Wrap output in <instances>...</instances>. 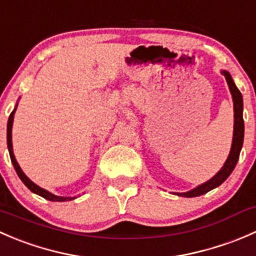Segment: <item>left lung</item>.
<instances>
[{"label":"left lung","mask_w":256,"mask_h":256,"mask_svg":"<svg viewBox=\"0 0 256 256\" xmlns=\"http://www.w3.org/2000/svg\"><path fill=\"white\" fill-rule=\"evenodd\" d=\"M222 74L226 76V82H228L229 90H230L232 98H233V105H234V128H233V141H232V147L230 152L228 154V158L224 162L223 167L214 174L210 180H208L207 182L202 183V184L197 186L193 190H188V192L183 193H176L180 197H198V196H202L204 193L209 192V190H214L218 186H220L224 180H226L230 174L233 172V170L236 168V164L239 160L240 151H242V141H244V120H242V92H239V89L236 88V82H234L233 78L229 74V72L222 70Z\"/></svg>","instance_id":"1"}]
</instances>
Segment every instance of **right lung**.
I'll return each mask as SVG.
<instances>
[{"label":"right lung","instance_id":"right-lung-1","mask_svg":"<svg viewBox=\"0 0 256 256\" xmlns=\"http://www.w3.org/2000/svg\"><path fill=\"white\" fill-rule=\"evenodd\" d=\"M17 105H18V102L16 104V106H14V112H12L11 115H10L8 122H7V147H8L10 157H11L12 164H14V170H16L18 177L20 178V180L24 183L26 187H27L28 190H30V192L36 193V194L40 196V197L46 198V200H52V202H66V200H76V197H60V196H56V194H53V193L48 192V190H44V188H40V186L36 184L34 182H32L30 178L26 176L24 172H23L22 168L20 167V164H18L16 157H14V146H12V125H14V112H16V110H17Z\"/></svg>","mask_w":256,"mask_h":256}]
</instances>
